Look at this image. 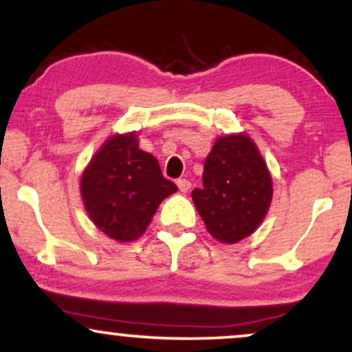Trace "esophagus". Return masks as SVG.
<instances>
[{
	"mask_svg": "<svg viewBox=\"0 0 352 352\" xmlns=\"http://www.w3.org/2000/svg\"><path fill=\"white\" fill-rule=\"evenodd\" d=\"M177 185H179L180 192H184V193L188 192L190 187H192V184H190L187 179H179V180H177Z\"/></svg>",
	"mask_w": 352,
	"mask_h": 352,
	"instance_id": "obj_1",
	"label": "esophagus"
}]
</instances>
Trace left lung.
<instances>
[{"instance_id": "obj_1", "label": "left lung", "mask_w": 352, "mask_h": 352, "mask_svg": "<svg viewBox=\"0 0 352 352\" xmlns=\"http://www.w3.org/2000/svg\"><path fill=\"white\" fill-rule=\"evenodd\" d=\"M204 187L192 192L208 233L238 243L263 223L273 199V180L263 155L248 135L218 137L205 159Z\"/></svg>"}]
</instances>
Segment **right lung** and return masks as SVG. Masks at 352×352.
<instances>
[{"label": "right lung", "mask_w": 352, "mask_h": 352, "mask_svg": "<svg viewBox=\"0 0 352 352\" xmlns=\"http://www.w3.org/2000/svg\"><path fill=\"white\" fill-rule=\"evenodd\" d=\"M175 192L155 157L139 148L137 132L109 137L80 175L89 218L119 243L142 236L162 200Z\"/></svg>", "instance_id": "1"}]
</instances>
